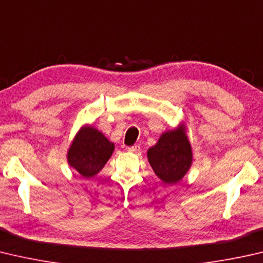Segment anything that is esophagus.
<instances>
[{
    "instance_id": "obj_1",
    "label": "esophagus",
    "mask_w": 263,
    "mask_h": 263,
    "mask_svg": "<svg viewBox=\"0 0 263 263\" xmlns=\"http://www.w3.org/2000/svg\"><path fill=\"white\" fill-rule=\"evenodd\" d=\"M140 149V146L139 145H135V146H131V147H126V151L127 152H131V153H136Z\"/></svg>"
}]
</instances>
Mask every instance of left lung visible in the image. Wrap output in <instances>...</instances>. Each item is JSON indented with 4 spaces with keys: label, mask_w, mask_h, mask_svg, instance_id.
I'll return each instance as SVG.
<instances>
[{
    "label": "left lung",
    "mask_w": 263,
    "mask_h": 263,
    "mask_svg": "<svg viewBox=\"0 0 263 263\" xmlns=\"http://www.w3.org/2000/svg\"><path fill=\"white\" fill-rule=\"evenodd\" d=\"M147 159L164 184L174 185L183 179L193 162L186 124L181 122L174 130L162 133L156 144L147 151Z\"/></svg>",
    "instance_id": "1"
}]
</instances>
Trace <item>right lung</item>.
I'll return each mask as SVG.
<instances>
[{"label": "right lung", "instance_id": "add662e5", "mask_svg": "<svg viewBox=\"0 0 263 263\" xmlns=\"http://www.w3.org/2000/svg\"><path fill=\"white\" fill-rule=\"evenodd\" d=\"M115 145L89 124H84L76 133L68 149V164L84 178H92L110 159Z\"/></svg>", "mask_w": 263, "mask_h": 263}]
</instances>
